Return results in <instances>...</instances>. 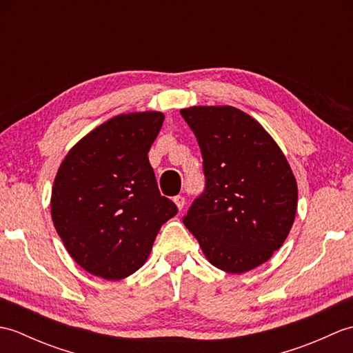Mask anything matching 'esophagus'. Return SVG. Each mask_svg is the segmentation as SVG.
<instances>
[{"mask_svg":"<svg viewBox=\"0 0 353 353\" xmlns=\"http://www.w3.org/2000/svg\"><path fill=\"white\" fill-rule=\"evenodd\" d=\"M172 200H174V203L177 205V208L182 211V209L185 208V197L183 196H176Z\"/></svg>","mask_w":353,"mask_h":353,"instance_id":"obj_1","label":"esophagus"}]
</instances>
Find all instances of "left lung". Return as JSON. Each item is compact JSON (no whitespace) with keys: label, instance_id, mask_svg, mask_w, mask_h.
Segmentation results:
<instances>
[{"label":"left lung","instance_id":"1","mask_svg":"<svg viewBox=\"0 0 353 353\" xmlns=\"http://www.w3.org/2000/svg\"><path fill=\"white\" fill-rule=\"evenodd\" d=\"M203 157L205 190L183 216L208 261L228 273L264 264L287 239L297 183L273 138L232 106L182 109Z\"/></svg>","mask_w":353,"mask_h":353}]
</instances>
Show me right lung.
I'll use <instances>...</instances> for the list:
<instances>
[{
  "label": "right lung",
  "instance_id": "1",
  "mask_svg": "<svg viewBox=\"0 0 353 353\" xmlns=\"http://www.w3.org/2000/svg\"><path fill=\"white\" fill-rule=\"evenodd\" d=\"M163 114L110 118L74 145L59 168L51 216L77 264L108 281L142 267L177 206L161 196L148 162Z\"/></svg>",
  "mask_w": 353,
  "mask_h": 353
}]
</instances>
